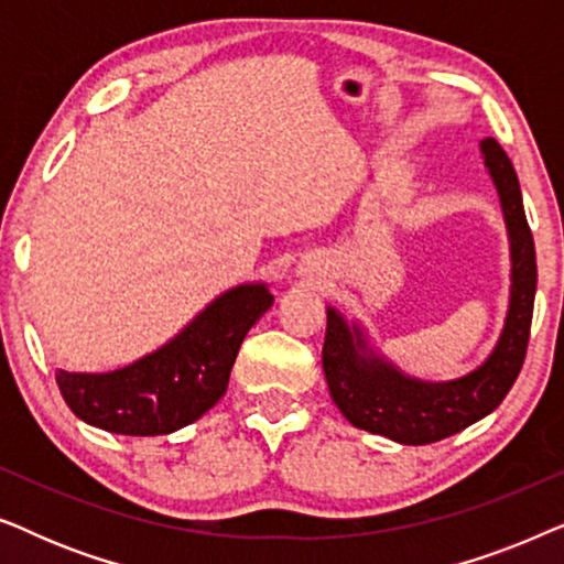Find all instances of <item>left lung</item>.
<instances>
[{
    "label": "left lung",
    "mask_w": 564,
    "mask_h": 564,
    "mask_svg": "<svg viewBox=\"0 0 564 564\" xmlns=\"http://www.w3.org/2000/svg\"><path fill=\"white\" fill-rule=\"evenodd\" d=\"M480 153L496 184L511 243V297L496 349L480 367L449 382L405 375L369 344L367 330L328 307L323 372L330 398L351 426L398 444H434L496 411L513 388L527 357L536 295V251L523 213L519 176L496 138Z\"/></svg>",
    "instance_id": "1"
}]
</instances>
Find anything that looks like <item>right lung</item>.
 Here are the masks:
<instances>
[{"label":"right lung","mask_w":564,"mask_h":564,"mask_svg":"<svg viewBox=\"0 0 564 564\" xmlns=\"http://www.w3.org/2000/svg\"><path fill=\"white\" fill-rule=\"evenodd\" d=\"M264 282L238 284L197 313L172 341L112 372H66L56 382L76 419L110 434H172L226 395L246 334L272 307Z\"/></svg>","instance_id":"right-lung-1"}]
</instances>
